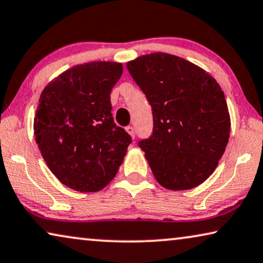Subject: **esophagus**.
Masks as SVG:
<instances>
[{
    "instance_id": "1",
    "label": "esophagus",
    "mask_w": 263,
    "mask_h": 263,
    "mask_svg": "<svg viewBox=\"0 0 263 263\" xmlns=\"http://www.w3.org/2000/svg\"><path fill=\"white\" fill-rule=\"evenodd\" d=\"M125 130H127V133H128V134H129V135H130L133 139H134V138H135V130H134V128H133V127H132V125H128V127H127V128H125Z\"/></svg>"
}]
</instances>
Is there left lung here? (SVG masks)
Instances as JSON below:
<instances>
[{
	"label": "left lung",
	"instance_id": "1",
	"mask_svg": "<svg viewBox=\"0 0 263 263\" xmlns=\"http://www.w3.org/2000/svg\"><path fill=\"white\" fill-rule=\"evenodd\" d=\"M127 68L153 110V133L139 146L157 181L172 191L200 185L214 173L230 136L219 84L201 67L163 52L141 55Z\"/></svg>",
	"mask_w": 263,
	"mask_h": 263
}]
</instances>
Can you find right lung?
<instances>
[{
	"label": "right lung",
	"instance_id": "obj_1",
	"mask_svg": "<svg viewBox=\"0 0 263 263\" xmlns=\"http://www.w3.org/2000/svg\"><path fill=\"white\" fill-rule=\"evenodd\" d=\"M121 63L92 62L68 68L41 92L34 135L52 173L67 187L98 192L116 176L130 135L117 127L110 92Z\"/></svg>",
	"mask_w": 263,
	"mask_h": 263
}]
</instances>
